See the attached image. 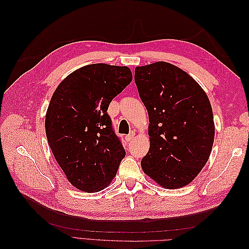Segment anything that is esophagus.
I'll return each instance as SVG.
<instances>
[{
	"label": "esophagus",
	"instance_id": "esophagus-1",
	"mask_svg": "<svg viewBox=\"0 0 249 249\" xmlns=\"http://www.w3.org/2000/svg\"><path fill=\"white\" fill-rule=\"evenodd\" d=\"M134 137H135V133H134V131H131L129 135H127V136L125 137V139H126V141H127V142H130L131 140H133Z\"/></svg>",
	"mask_w": 249,
	"mask_h": 249
}]
</instances>
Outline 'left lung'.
Instances as JSON below:
<instances>
[{"mask_svg":"<svg viewBox=\"0 0 249 249\" xmlns=\"http://www.w3.org/2000/svg\"><path fill=\"white\" fill-rule=\"evenodd\" d=\"M135 82L150 121L142 170L163 188L186 186L205 166L214 143L208 95L186 71L167 62L137 66Z\"/></svg>","mask_w":249,"mask_h":249,"instance_id":"8db88e82","label":"left lung"}]
</instances>
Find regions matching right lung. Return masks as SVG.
I'll return each mask as SVG.
<instances>
[{"mask_svg":"<svg viewBox=\"0 0 249 249\" xmlns=\"http://www.w3.org/2000/svg\"><path fill=\"white\" fill-rule=\"evenodd\" d=\"M131 80L127 66L91 64L70 73L52 95L47 140L67 181L81 192L107 187L125 157L107 110Z\"/></svg>","mask_w":249,"mask_h":249,"instance_id":"obj_1","label":"right lung"}]
</instances>
